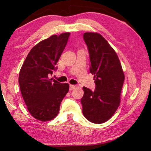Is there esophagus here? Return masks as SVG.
I'll return each instance as SVG.
<instances>
[{
	"label": "esophagus",
	"instance_id": "esophagus-1",
	"mask_svg": "<svg viewBox=\"0 0 151 151\" xmlns=\"http://www.w3.org/2000/svg\"><path fill=\"white\" fill-rule=\"evenodd\" d=\"M76 87V86H75V85H71V84H70L69 85V90L70 91H71V90H73V89H75V88Z\"/></svg>",
	"mask_w": 151,
	"mask_h": 151
}]
</instances>
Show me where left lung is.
Returning a JSON list of instances; mask_svg holds the SVG:
<instances>
[{
  "label": "left lung",
  "instance_id": "1",
  "mask_svg": "<svg viewBox=\"0 0 151 151\" xmlns=\"http://www.w3.org/2000/svg\"><path fill=\"white\" fill-rule=\"evenodd\" d=\"M90 67L94 75L95 90L83 87L82 113L91 123L101 124L112 117L120 104L124 75L115 50L101 34L86 32Z\"/></svg>",
  "mask_w": 151,
  "mask_h": 151
}]
</instances>
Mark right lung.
I'll list each match as a JSON object with an SVG mask.
<instances>
[{
    "mask_svg": "<svg viewBox=\"0 0 151 151\" xmlns=\"http://www.w3.org/2000/svg\"><path fill=\"white\" fill-rule=\"evenodd\" d=\"M69 32L53 35L31 49L19 75L21 92L28 110L36 119L49 121L60 110V104L69 91L67 83L51 78L65 49Z\"/></svg>",
    "mask_w": 151,
    "mask_h": 151,
    "instance_id": "right-lung-1",
    "label": "right lung"
}]
</instances>
